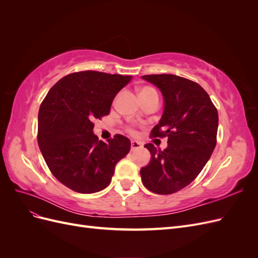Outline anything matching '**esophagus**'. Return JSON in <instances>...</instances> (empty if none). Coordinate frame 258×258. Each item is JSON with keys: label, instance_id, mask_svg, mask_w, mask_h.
<instances>
[{"label": "esophagus", "instance_id": "1", "mask_svg": "<svg viewBox=\"0 0 258 258\" xmlns=\"http://www.w3.org/2000/svg\"><path fill=\"white\" fill-rule=\"evenodd\" d=\"M142 144L141 142H138V141H131V151H136L138 148H141Z\"/></svg>", "mask_w": 258, "mask_h": 258}]
</instances>
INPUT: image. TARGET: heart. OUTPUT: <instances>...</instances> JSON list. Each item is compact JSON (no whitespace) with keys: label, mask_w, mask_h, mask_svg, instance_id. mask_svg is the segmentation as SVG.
Returning a JSON list of instances; mask_svg holds the SVG:
<instances>
[{"label":"heart","mask_w":258,"mask_h":258,"mask_svg":"<svg viewBox=\"0 0 258 258\" xmlns=\"http://www.w3.org/2000/svg\"><path fill=\"white\" fill-rule=\"evenodd\" d=\"M156 90L152 87H150V86H145V87H142L141 89H140L139 91V95L140 96H146V95H150V93H155ZM157 93V92H156Z\"/></svg>","instance_id":"heart-1"}]
</instances>
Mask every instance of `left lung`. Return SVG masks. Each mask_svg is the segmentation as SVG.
Listing matches in <instances>:
<instances>
[{
    "instance_id": "8db88e82",
    "label": "left lung",
    "mask_w": 258,
    "mask_h": 258,
    "mask_svg": "<svg viewBox=\"0 0 258 258\" xmlns=\"http://www.w3.org/2000/svg\"><path fill=\"white\" fill-rule=\"evenodd\" d=\"M162 92L165 110L151 138L168 137L166 150L150 151L151 162L140 171L148 190L169 195L183 189L198 176L216 145L218 114L207 91L197 83L173 74L144 75Z\"/></svg>"
}]
</instances>
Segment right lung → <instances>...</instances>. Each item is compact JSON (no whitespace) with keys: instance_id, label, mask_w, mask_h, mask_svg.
<instances>
[{"instance_id":"add662e5","label":"right lung","mask_w":258,"mask_h":258,"mask_svg":"<svg viewBox=\"0 0 258 258\" xmlns=\"http://www.w3.org/2000/svg\"><path fill=\"white\" fill-rule=\"evenodd\" d=\"M129 75L98 71L71 73L54 84L38 111L37 143L50 172L76 192L92 194L111 183L130 140L116 135L107 143L93 135L96 119L110 114Z\"/></svg>"}]
</instances>
